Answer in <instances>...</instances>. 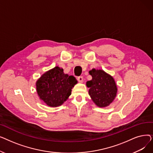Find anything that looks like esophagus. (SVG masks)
I'll use <instances>...</instances> for the list:
<instances>
[{"label": "esophagus", "mask_w": 153, "mask_h": 153, "mask_svg": "<svg viewBox=\"0 0 153 153\" xmlns=\"http://www.w3.org/2000/svg\"><path fill=\"white\" fill-rule=\"evenodd\" d=\"M77 81L79 82L80 83H82L83 82V77L82 76H80L77 78Z\"/></svg>", "instance_id": "1"}]
</instances>
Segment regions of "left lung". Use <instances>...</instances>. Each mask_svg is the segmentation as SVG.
Here are the masks:
<instances>
[{
    "instance_id": "left-lung-1",
    "label": "left lung",
    "mask_w": 153,
    "mask_h": 153,
    "mask_svg": "<svg viewBox=\"0 0 153 153\" xmlns=\"http://www.w3.org/2000/svg\"><path fill=\"white\" fill-rule=\"evenodd\" d=\"M92 79L86 82L89 88V94L96 105L105 108L115 99L117 86L114 77L102 69L93 68L89 72Z\"/></svg>"
}]
</instances>
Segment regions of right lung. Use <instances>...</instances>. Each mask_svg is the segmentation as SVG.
I'll list each match as a JSON object with an SVG mask.
<instances>
[{"label":"right lung","mask_w":153,"mask_h":153,"mask_svg":"<svg viewBox=\"0 0 153 153\" xmlns=\"http://www.w3.org/2000/svg\"><path fill=\"white\" fill-rule=\"evenodd\" d=\"M77 83L72 76L64 74L58 66L45 72L36 82L38 97L51 107L61 105L71 94L72 87Z\"/></svg>","instance_id":"obj_1"}]
</instances>
